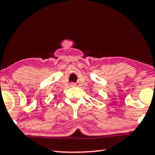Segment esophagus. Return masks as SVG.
Returning a JSON list of instances; mask_svg holds the SVG:
<instances>
[{
    "label": "esophagus",
    "instance_id": "obj_1",
    "mask_svg": "<svg viewBox=\"0 0 155 155\" xmlns=\"http://www.w3.org/2000/svg\"><path fill=\"white\" fill-rule=\"evenodd\" d=\"M70 85H71V86H75L76 84L74 83H70Z\"/></svg>",
    "mask_w": 155,
    "mask_h": 155
}]
</instances>
